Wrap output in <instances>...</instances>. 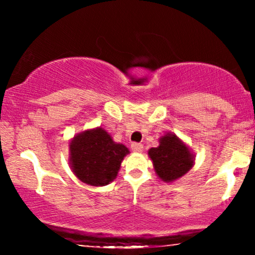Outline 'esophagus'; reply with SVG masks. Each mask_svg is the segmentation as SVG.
I'll use <instances>...</instances> for the list:
<instances>
[{"label": "esophagus", "mask_w": 255, "mask_h": 255, "mask_svg": "<svg viewBox=\"0 0 255 255\" xmlns=\"http://www.w3.org/2000/svg\"><path fill=\"white\" fill-rule=\"evenodd\" d=\"M130 148H131V151H134V152H141L142 148H144V146H142L141 144H139V142H133V144L130 145Z\"/></svg>", "instance_id": "1"}]
</instances>
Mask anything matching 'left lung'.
Masks as SVG:
<instances>
[{
  "mask_svg": "<svg viewBox=\"0 0 255 255\" xmlns=\"http://www.w3.org/2000/svg\"><path fill=\"white\" fill-rule=\"evenodd\" d=\"M158 147H152L148 156L157 175L165 182L177 180L193 166V156L188 147L174 134L160 137Z\"/></svg>",
  "mask_w": 255,
  "mask_h": 255,
  "instance_id": "obj_1",
  "label": "left lung"
}]
</instances>
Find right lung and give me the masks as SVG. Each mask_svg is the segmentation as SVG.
I'll list each match as a JSON object with an SVG mask.
<instances>
[{
  "instance_id": "obj_1",
  "label": "right lung",
  "mask_w": 255,
  "mask_h": 255,
  "mask_svg": "<svg viewBox=\"0 0 255 255\" xmlns=\"http://www.w3.org/2000/svg\"><path fill=\"white\" fill-rule=\"evenodd\" d=\"M71 164L75 176L91 186H104L118 176L128 148L116 144L102 128L86 130L73 139Z\"/></svg>"
}]
</instances>
